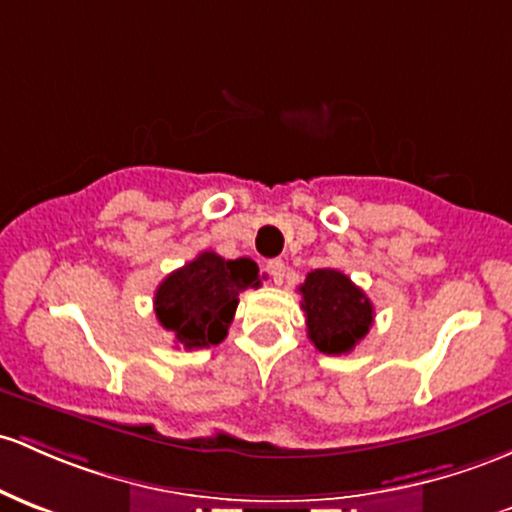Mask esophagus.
<instances>
[{
  "instance_id": "34e87169",
  "label": "esophagus",
  "mask_w": 512,
  "mask_h": 512,
  "mask_svg": "<svg viewBox=\"0 0 512 512\" xmlns=\"http://www.w3.org/2000/svg\"><path fill=\"white\" fill-rule=\"evenodd\" d=\"M267 272L272 274L274 284H282V282H284V272H286V267H284V262H282V260H269V262H267Z\"/></svg>"
}]
</instances>
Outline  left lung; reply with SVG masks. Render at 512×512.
<instances>
[{"label":"left lung","instance_id":"8db88e82","mask_svg":"<svg viewBox=\"0 0 512 512\" xmlns=\"http://www.w3.org/2000/svg\"><path fill=\"white\" fill-rule=\"evenodd\" d=\"M299 291L308 340L323 355L352 352L372 328V301L338 269H313Z\"/></svg>","mask_w":512,"mask_h":512}]
</instances>
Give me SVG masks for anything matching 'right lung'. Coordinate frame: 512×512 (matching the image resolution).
Segmentation results:
<instances>
[{
    "label": "right lung",
    "instance_id": "1",
    "mask_svg": "<svg viewBox=\"0 0 512 512\" xmlns=\"http://www.w3.org/2000/svg\"><path fill=\"white\" fill-rule=\"evenodd\" d=\"M260 284V269L250 257L223 260L216 252H201L157 286L155 316L187 350L218 345L233 323L240 291Z\"/></svg>",
    "mask_w": 512,
    "mask_h": 512
}]
</instances>
